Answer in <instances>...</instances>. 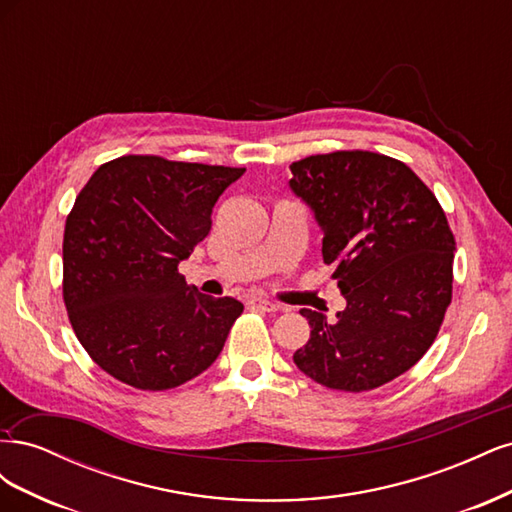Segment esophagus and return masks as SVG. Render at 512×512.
Listing matches in <instances>:
<instances>
[{"instance_id": "1", "label": "esophagus", "mask_w": 512, "mask_h": 512, "mask_svg": "<svg viewBox=\"0 0 512 512\" xmlns=\"http://www.w3.org/2000/svg\"><path fill=\"white\" fill-rule=\"evenodd\" d=\"M250 307H258L262 312H277V309H280V305L267 299H250Z\"/></svg>"}]
</instances>
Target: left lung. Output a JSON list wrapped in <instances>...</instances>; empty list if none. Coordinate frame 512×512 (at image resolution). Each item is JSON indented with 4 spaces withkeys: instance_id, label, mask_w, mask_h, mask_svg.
Returning a JSON list of instances; mask_svg holds the SVG:
<instances>
[{
    "instance_id": "1",
    "label": "left lung",
    "mask_w": 512,
    "mask_h": 512,
    "mask_svg": "<svg viewBox=\"0 0 512 512\" xmlns=\"http://www.w3.org/2000/svg\"><path fill=\"white\" fill-rule=\"evenodd\" d=\"M290 173L346 299L335 320L301 309L312 333L294 365L329 389H378L421 359L440 331L453 294V232L427 185L389 156L322 153L292 162Z\"/></svg>"
}]
</instances>
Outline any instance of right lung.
<instances>
[{
    "label": "right lung",
    "mask_w": 512,
    "mask_h": 512,
    "mask_svg": "<svg viewBox=\"0 0 512 512\" xmlns=\"http://www.w3.org/2000/svg\"><path fill=\"white\" fill-rule=\"evenodd\" d=\"M243 173L121 156L76 196L64 230V301L106 374L166 391L218 359L243 303L200 294L177 267L209 235L215 203Z\"/></svg>",
    "instance_id": "1"
}]
</instances>
